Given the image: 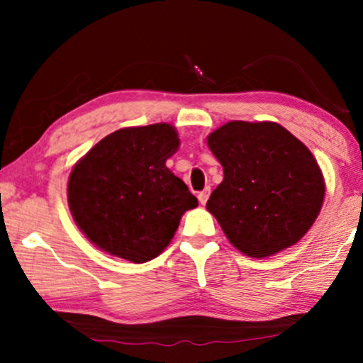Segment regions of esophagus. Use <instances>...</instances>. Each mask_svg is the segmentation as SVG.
I'll return each instance as SVG.
<instances>
[{"label":"esophagus","instance_id":"esophagus-1","mask_svg":"<svg viewBox=\"0 0 363 363\" xmlns=\"http://www.w3.org/2000/svg\"><path fill=\"white\" fill-rule=\"evenodd\" d=\"M208 198H210V187H206V189L199 191V193H198V199H199V203H201V205H205V203L208 201Z\"/></svg>","mask_w":363,"mask_h":363}]
</instances>
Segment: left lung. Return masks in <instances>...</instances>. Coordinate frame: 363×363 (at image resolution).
Segmentation results:
<instances>
[{
	"mask_svg": "<svg viewBox=\"0 0 363 363\" xmlns=\"http://www.w3.org/2000/svg\"><path fill=\"white\" fill-rule=\"evenodd\" d=\"M223 181L206 208L251 257L290 247L318 218L324 181L309 148L277 123L232 121L208 136Z\"/></svg>",
	"mask_w": 363,
	"mask_h": 363,
	"instance_id": "8db88e82",
	"label": "left lung"
}]
</instances>
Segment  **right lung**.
<instances>
[{
  "label": "right lung",
  "mask_w": 363,
  "mask_h": 363,
  "mask_svg": "<svg viewBox=\"0 0 363 363\" xmlns=\"http://www.w3.org/2000/svg\"><path fill=\"white\" fill-rule=\"evenodd\" d=\"M179 148L170 124L124 128L74 165L68 203L78 227L112 256L147 262L167 247L198 199L165 167Z\"/></svg>",
  "instance_id": "add662e5"
}]
</instances>
